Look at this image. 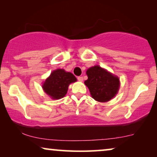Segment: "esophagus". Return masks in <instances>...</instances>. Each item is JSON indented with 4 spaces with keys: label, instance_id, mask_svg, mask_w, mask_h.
Returning <instances> with one entry per match:
<instances>
[{
    "label": "esophagus",
    "instance_id": "obj_1",
    "mask_svg": "<svg viewBox=\"0 0 157 157\" xmlns=\"http://www.w3.org/2000/svg\"><path fill=\"white\" fill-rule=\"evenodd\" d=\"M77 78H78V81H81H81H83V78L82 76H78Z\"/></svg>",
    "mask_w": 157,
    "mask_h": 157
}]
</instances>
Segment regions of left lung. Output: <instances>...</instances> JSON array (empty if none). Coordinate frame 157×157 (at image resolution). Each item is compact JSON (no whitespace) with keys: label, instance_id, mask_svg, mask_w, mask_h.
Returning a JSON list of instances; mask_svg holds the SVG:
<instances>
[{"label":"left lung","instance_id":"1","mask_svg":"<svg viewBox=\"0 0 157 157\" xmlns=\"http://www.w3.org/2000/svg\"><path fill=\"white\" fill-rule=\"evenodd\" d=\"M88 79L84 81L92 98L99 102H106L117 95L119 89V78L99 66L86 71Z\"/></svg>","mask_w":157,"mask_h":157}]
</instances>
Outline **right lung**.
I'll list each match as a JSON object with an SVG mask.
<instances>
[{
	"label": "right lung",
	"instance_id": "right-lung-1",
	"mask_svg": "<svg viewBox=\"0 0 157 157\" xmlns=\"http://www.w3.org/2000/svg\"><path fill=\"white\" fill-rule=\"evenodd\" d=\"M74 75L63 69H56L51 73L42 85L45 93L53 99H59L65 96L70 83L76 82Z\"/></svg>",
	"mask_w": 157,
	"mask_h": 157
}]
</instances>
